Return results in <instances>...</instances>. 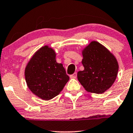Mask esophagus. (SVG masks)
<instances>
[{
  "mask_svg": "<svg viewBox=\"0 0 133 133\" xmlns=\"http://www.w3.org/2000/svg\"><path fill=\"white\" fill-rule=\"evenodd\" d=\"M76 77H77V73H76V72H74V74H71V75L70 76V78H72V79L76 78Z\"/></svg>",
  "mask_w": 133,
  "mask_h": 133,
  "instance_id": "esophagus-1",
  "label": "esophagus"
}]
</instances>
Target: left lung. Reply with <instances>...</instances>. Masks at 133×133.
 Instances as JSON below:
<instances>
[{"label": "left lung", "mask_w": 133, "mask_h": 133, "mask_svg": "<svg viewBox=\"0 0 133 133\" xmlns=\"http://www.w3.org/2000/svg\"><path fill=\"white\" fill-rule=\"evenodd\" d=\"M84 70L78 72V79L87 91L103 93L112 87L117 78L119 64L107 48L93 41L82 50Z\"/></svg>", "instance_id": "8db88e82"}]
</instances>
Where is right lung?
<instances>
[{
	"label": "right lung",
	"instance_id": "obj_1",
	"mask_svg": "<svg viewBox=\"0 0 133 133\" xmlns=\"http://www.w3.org/2000/svg\"><path fill=\"white\" fill-rule=\"evenodd\" d=\"M55 57L54 50L45 45L36 51L26 66L28 87L42 100L57 96L69 79L63 65L56 62Z\"/></svg>",
	"mask_w": 133,
	"mask_h": 133
}]
</instances>
